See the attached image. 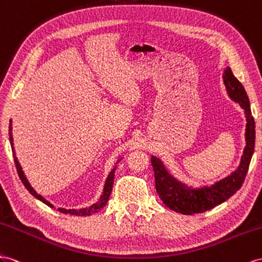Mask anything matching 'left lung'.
Instances as JSON below:
<instances>
[{"mask_svg":"<svg viewBox=\"0 0 262 262\" xmlns=\"http://www.w3.org/2000/svg\"><path fill=\"white\" fill-rule=\"evenodd\" d=\"M223 78L229 96L245 110L247 118V146L245 147L244 155L241 157L238 169L230 176L220 180L211 187L199 189H191L176 182L167 172L162 162L156 157H151L150 162L154 168V175H155L156 191L163 203L169 209L175 210L176 212L183 214L201 213L223 204L241 188L248 169H249L250 160L254 150V142H256V129H254L256 125H254V119L251 114L249 98H248L245 87L233 75L229 67L225 70Z\"/></svg>","mask_w":262,"mask_h":262,"instance_id":"1","label":"left lung"}]
</instances>
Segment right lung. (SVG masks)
I'll use <instances>...</instances> for the list:
<instances>
[{"instance_id":"1","label":"right lung","mask_w":262,"mask_h":262,"mask_svg":"<svg viewBox=\"0 0 262 262\" xmlns=\"http://www.w3.org/2000/svg\"><path fill=\"white\" fill-rule=\"evenodd\" d=\"M9 135H10V143H11V147H12V151H13V156H14V163H15V167H16V170H17V173H18V177L19 179L22 180L23 185L25 186V188L28 189L33 196H34L35 198H37L38 200H41L42 203H44L45 205H48L49 207L53 208V206L49 203V201H46L42 196H39L38 193L32 188V187L30 186L29 182L26 180L24 173L22 171V168H21V165L18 164L17 162V158L15 157V152H14V148H13V138H12V123L10 124V127H9ZM115 170H116V167L115 168H113V170L111 171L108 178H107L106 180V184H105V188H104V192L102 197H100V199L97 201L96 204H94L93 206L89 207V208H85V209H79V210H76V209H62V208H58V211L59 212H63V213H69V214H75V216H90V214L92 213H95L97 212L99 209H102V208L107 204V201H108L110 199V196H111V192H112V189H113V184H114V176H115Z\"/></svg>"}]
</instances>
